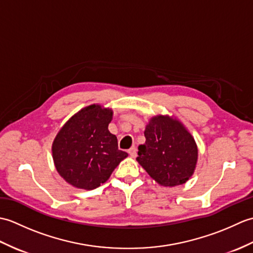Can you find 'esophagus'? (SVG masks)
I'll list each match as a JSON object with an SVG mask.
<instances>
[{"instance_id": "obj_1", "label": "esophagus", "mask_w": 253, "mask_h": 253, "mask_svg": "<svg viewBox=\"0 0 253 253\" xmlns=\"http://www.w3.org/2000/svg\"><path fill=\"white\" fill-rule=\"evenodd\" d=\"M128 153H129L131 158H136L137 157V148L131 147L129 150H128Z\"/></svg>"}]
</instances>
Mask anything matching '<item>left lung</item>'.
<instances>
[{"mask_svg":"<svg viewBox=\"0 0 253 253\" xmlns=\"http://www.w3.org/2000/svg\"><path fill=\"white\" fill-rule=\"evenodd\" d=\"M144 137L137 162L152 179L164 187L189 180L197 166L198 147L184 124L175 116L155 115L147 124Z\"/></svg>","mask_w":253,"mask_h":253,"instance_id":"8db88e82","label":"left lung"}]
</instances>
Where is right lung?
Listing matches in <instances>:
<instances>
[{"mask_svg": "<svg viewBox=\"0 0 253 253\" xmlns=\"http://www.w3.org/2000/svg\"><path fill=\"white\" fill-rule=\"evenodd\" d=\"M113 110L91 104L74 114L52 143L57 173L78 189L92 190L110 178L128 154L118 150L117 138L109 131Z\"/></svg>", "mask_w": 253, "mask_h": 253, "instance_id": "add662e5", "label": "right lung"}]
</instances>
